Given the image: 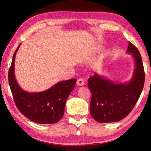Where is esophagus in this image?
<instances>
[{"label":"esophagus","instance_id":"obj_1","mask_svg":"<svg viewBox=\"0 0 151 151\" xmlns=\"http://www.w3.org/2000/svg\"><path fill=\"white\" fill-rule=\"evenodd\" d=\"M84 83V81L83 79H82V78H80V79H78L77 80V82H76V84H77V85L78 86H82Z\"/></svg>","mask_w":151,"mask_h":151}]
</instances>
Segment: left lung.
<instances>
[{
	"instance_id": "8db88e82",
	"label": "left lung",
	"mask_w": 151,
	"mask_h": 151,
	"mask_svg": "<svg viewBox=\"0 0 151 151\" xmlns=\"http://www.w3.org/2000/svg\"><path fill=\"white\" fill-rule=\"evenodd\" d=\"M127 51L131 53L135 63L129 82L114 83L97 73L88 78V86L92 94L90 113L98 122H115L124 118L133 110L142 93L145 80L142 56L131 42Z\"/></svg>"
}]
</instances>
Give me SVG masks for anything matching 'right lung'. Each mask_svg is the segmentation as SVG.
I'll return each mask as SVG.
<instances>
[{"label":"right lung","mask_w":151,"mask_h":151,"mask_svg":"<svg viewBox=\"0 0 151 151\" xmlns=\"http://www.w3.org/2000/svg\"><path fill=\"white\" fill-rule=\"evenodd\" d=\"M8 73V80L14 102L20 112L32 122L38 124H54L63 117L67 98L74 89L76 79L58 82L45 91L28 93L18 85L14 74L16 53Z\"/></svg>","instance_id":"right-lung-1"}]
</instances>
